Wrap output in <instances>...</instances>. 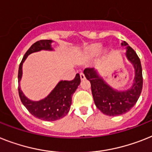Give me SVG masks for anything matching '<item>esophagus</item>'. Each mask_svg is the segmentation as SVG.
<instances>
[{"mask_svg":"<svg viewBox=\"0 0 152 152\" xmlns=\"http://www.w3.org/2000/svg\"><path fill=\"white\" fill-rule=\"evenodd\" d=\"M80 77H81V80H84V79H85V75H84V73H80Z\"/></svg>","mask_w":152,"mask_h":152,"instance_id":"esophagus-1","label":"esophagus"}]
</instances>
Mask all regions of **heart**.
<instances>
[{
  "mask_svg": "<svg viewBox=\"0 0 152 152\" xmlns=\"http://www.w3.org/2000/svg\"><path fill=\"white\" fill-rule=\"evenodd\" d=\"M102 50V46L100 44H94L86 50L85 51V55L88 57H91L98 55L100 53Z\"/></svg>",
  "mask_w": 152,
  "mask_h": 152,
  "instance_id": "obj_1",
  "label": "heart"
}]
</instances>
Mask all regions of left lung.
I'll return each instance as SVG.
<instances>
[{"instance_id": "1", "label": "left lung", "mask_w": 152, "mask_h": 152, "mask_svg": "<svg viewBox=\"0 0 152 152\" xmlns=\"http://www.w3.org/2000/svg\"><path fill=\"white\" fill-rule=\"evenodd\" d=\"M121 46H126V56L134 67V80L132 87L126 91H117L103 81L94 68L84 70L86 78L90 81L91 93L96 107L107 116L122 115L134 106L142 91L143 77L141 61L136 52L125 41Z\"/></svg>"}]
</instances>
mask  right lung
<instances>
[{"mask_svg":"<svg viewBox=\"0 0 152 152\" xmlns=\"http://www.w3.org/2000/svg\"><path fill=\"white\" fill-rule=\"evenodd\" d=\"M52 40L43 39L37 41L31 46L24 55L18 68V82L22 78V64L27 56L32 53L42 50H53ZM81 82L80 75L77 74L72 81H61L49 96L39 101H32L25 96L18 86V94L22 104L28 112L36 118L46 121H54L63 118L70 110L72 96Z\"/></svg>","mask_w":152,"mask_h":152,"instance_id":"obj_1","label":"right lung"}]
</instances>
